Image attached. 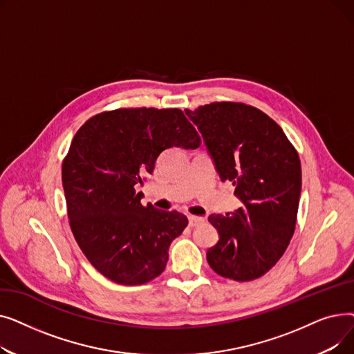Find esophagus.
<instances>
[{
    "label": "esophagus",
    "instance_id": "obj_1",
    "mask_svg": "<svg viewBox=\"0 0 354 354\" xmlns=\"http://www.w3.org/2000/svg\"><path fill=\"white\" fill-rule=\"evenodd\" d=\"M188 221H189V227H196V225H199V224H202L203 219L202 216H196V215H189L188 216Z\"/></svg>",
    "mask_w": 354,
    "mask_h": 354
}]
</instances>
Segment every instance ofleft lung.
I'll return each mask as SVG.
<instances>
[{
    "mask_svg": "<svg viewBox=\"0 0 354 354\" xmlns=\"http://www.w3.org/2000/svg\"><path fill=\"white\" fill-rule=\"evenodd\" d=\"M187 115L198 126L222 182H231L244 207L212 214L219 234L209 267L234 281L268 272L292 238L301 192V162L283 129L263 110L241 102H214Z\"/></svg>",
    "mask_w": 354,
    "mask_h": 354,
    "instance_id": "obj_1",
    "label": "left lung"
}]
</instances>
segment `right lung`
<instances>
[{
	"label": "right lung",
	"instance_id": "1",
	"mask_svg": "<svg viewBox=\"0 0 354 354\" xmlns=\"http://www.w3.org/2000/svg\"><path fill=\"white\" fill-rule=\"evenodd\" d=\"M199 145L196 129L176 107L106 110L74 135L62 165L68 224L90 264L109 280L140 286L163 272L188 218L142 205L135 185L153 172L165 149Z\"/></svg>",
	"mask_w": 354,
	"mask_h": 354
}]
</instances>
